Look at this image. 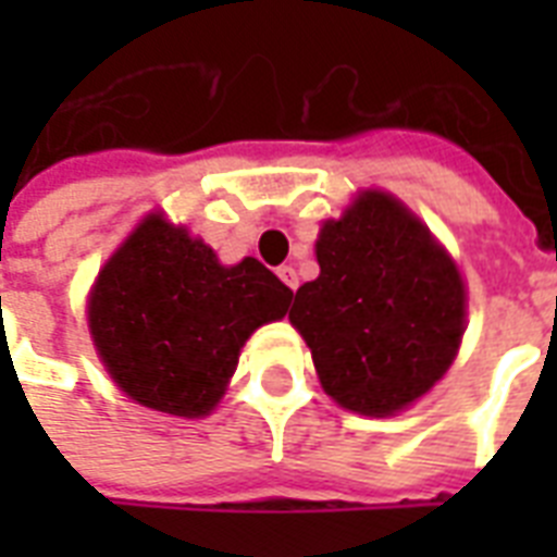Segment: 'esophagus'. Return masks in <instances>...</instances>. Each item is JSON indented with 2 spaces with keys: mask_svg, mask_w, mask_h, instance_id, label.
I'll return each instance as SVG.
<instances>
[{
  "mask_svg": "<svg viewBox=\"0 0 557 557\" xmlns=\"http://www.w3.org/2000/svg\"><path fill=\"white\" fill-rule=\"evenodd\" d=\"M277 277L283 280V283H286V286L292 288V292H295L297 283H300V280H297V271L292 269V265H280V269H277Z\"/></svg>",
  "mask_w": 557,
  "mask_h": 557,
  "instance_id": "esophagus-1",
  "label": "esophagus"
}]
</instances>
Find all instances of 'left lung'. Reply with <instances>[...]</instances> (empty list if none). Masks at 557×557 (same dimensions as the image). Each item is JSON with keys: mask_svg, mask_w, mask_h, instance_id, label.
I'll list each match as a JSON object with an SVG mask.
<instances>
[{"mask_svg": "<svg viewBox=\"0 0 557 557\" xmlns=\"http://www.w3.org/2000/svg\"><path fill=\"white\" fill-rule=\"evenodd\" d=\"M321 274L288 321L341 407L389 416L445 375L466 332V286L431 231L387 193L367 190L318 239Z\"/></svg>", "mask_w": 557, "mask_h": 557, "instance_id": "8db88e82", "label": "left lung"}]
</instances>
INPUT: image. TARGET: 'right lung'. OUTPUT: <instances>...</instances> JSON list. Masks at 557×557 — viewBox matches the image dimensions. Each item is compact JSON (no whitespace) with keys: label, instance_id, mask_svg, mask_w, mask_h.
<instances>
[{"label":"right lung","instance_id":"obj_1","mask_svg":"<svg viewBox=\"0 0 557 557\" xmlns=\"http://www.w3.org/2000/svg\"><path fill=\"white\" fill-rule=\"evenodd\" d=\"M292 304L260 260L231 269L156 213L103 265L89 330L109 375L138 405L173 416L213 410L257 326Z\"/></svg>","mask_w":557,"mask_h":557}]
</instances>
